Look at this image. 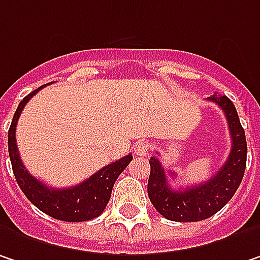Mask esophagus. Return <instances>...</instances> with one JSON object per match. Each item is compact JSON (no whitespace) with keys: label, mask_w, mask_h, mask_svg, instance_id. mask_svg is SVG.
<instances>
[{"label":"esophagus","mask_w":260,"mask_h":260,"mask_svg":"<svg viewBox=\"0 0 260 260\" xmlns=\"http://www.w3.org/2000/svg\"><path fill=\"white\" fill-rule=\"evenodd\" d=\"M149 150H150V144L147 141H144V140L138 141L135 144V147H134V153L137 154V156H146V154L149 153Z\"/></svg>","instance_id":"34e87169"}]
</instances>
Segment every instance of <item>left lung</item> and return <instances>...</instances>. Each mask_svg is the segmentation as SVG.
<instances>
[{
	"label": "left lung",
	"instance_id": "left-lung-1",
	"mask_svg": "<svg viewBox=\"0 0 260 260\" xmlns=\"http://www.w3.org/2000/svg\"><path fill=\"white\" fill-rule=\"evenodd\" d=\"M207 100L216 103L223 110L231 132L232 147L223 167L210 180L176 190L170 186L165 170L159 159L153 156L149 160V198L154 208L165 219L173 222H200L214 216L235 195L246 171L247 141L235 106L228 96L219 93H214ZM168 174L170 178L176 177V173L173 171Z\"/></svg>",
	"mask_w": 260,
	"mask_h": 260
}]
</instances>
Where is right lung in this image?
<instances>
[{
    "label": "right lung",
    "mask_w": 260,
    "mask_h": 260,
    "mask_svg": "<svg viewBox=\"0 0 260 260\" xmlns=\"http://www.w3.org/2000/svg\"><path fill=\"white\" fill-rule=\"evenodd\" d=\"M46 86V84H44ZM44 86L36 89L29 95H26L17 107L13 116L12 125L9 129V154L12 160L13 174L16 181L25 197L36 205L38 210L46 213L47 216L63 220V222H84L98 217L107 207L114 181L122 174V171L129 165L132 154H126L125 157L108 164L101 168L98 173L82 181L77 186L67 189H55L49 187L40 180L32 177L25 168L19 150L16 144V125L20 117V113L26 103L41 90Z\"/></svg>",
    "instance_id": "right-lung-1"
}]
</instances>
